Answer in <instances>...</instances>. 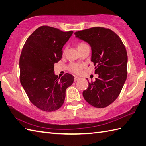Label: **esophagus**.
I'll return each instance as SVG.
<instances>
[{"instance_id": "34e87169", "label": "esophagus", "mask_w": 146, "mask_h": 146, "mask_svg": "<svg viewBox=\"0 0 146 146\" xmlns=\"http://www.w3.org/2000/svg\"><path fill=\"white\" fill-rule=\"evenodd\" d=\"M80 78L79 77H78V76H75L74 77V81H77V80H79Z\"/></svg>"}]
</instances>
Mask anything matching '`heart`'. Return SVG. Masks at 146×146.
<instances>
[{"label":"heart","instance_id":"heart-1","mask_svg":"<svg viewBox=\"0 0 146 146\" xmlns=\"http://www.w3.org/2000/svg\"><path fill=\"white\" fill-rule=\"evenodd\" d=\"M86 46H87V45L85 43L80 42L78 44L77 47H78V49H79V48H82ZM69 68H70V70L72 71V72H73L74 73H76V74H78L80 72V70H81L82 66H80V65L77 64H70Z\"/></svg>","mask_w":146,"mask_h":146}]
</instances>
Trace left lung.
I'll return each mask as SVG.
<instances>
[{"instance_id": "8db88e82", "label": "left lung", "mask_w": 146, "mask_h": 146, "mask_svg": "<svg viewBox=\"0 0 146 146\" xmlns=\"http://www.w3.org/2000/svg\"><path fill=\"white\" fill-rule=\"evenodd\" d=\"M91 47V61L98 78L83 91L86 101L95 108L108 106L117 98L127 78V54L124 44L109 29L96 27L74 33Z\"/></svg>"}]
</instances>
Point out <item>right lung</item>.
<instances>
[{
    "mask_svg": "<svg viewBox=\"0 0 146 146\" xmlns=\"http://www.w3.org/2000/svg\"><path fill=\"white\" fill-rule=\"evenodd\" d=\"M73 34L49 26L37 29L25 41L19 60L21 83L31 102L42 111L52 112L62 106L66 90L74 77L60 78L54 64L62 56V48Z\"/></svg>",
    "mask_w": 146,
    "mask_h": 146,
    "instance_id": "1",
    "label": "right lung"
}]
</instances>
